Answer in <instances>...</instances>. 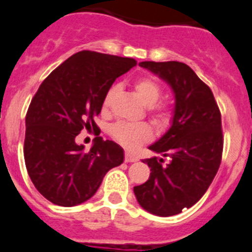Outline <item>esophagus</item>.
<instances>
[{"instance_id":"34e87169","label":"esophagus","mask_w":252,"mask_h":252,"mask_svg":"<svg viewBox=\"0 0 252 252\" xmlns=\"http://www.w3.org/2000/svg\"><path fill=\"white\" fill-rule=\"evenodd\" d=\"M124 161H126V162H134V161H137V158H136V156L130 155V154H128V152H126V155H124Z\"/></svg>"}]
</instances>
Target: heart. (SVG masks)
<instances>
[{"label":"heart","instance_id":"b5f03b06","mask_svg":"<svg viewBox=\"0 0 252 252\" xmlns=\"http://www.w3.org/2000/svg\"><path fill=\"white\" fill-rule=\"evenodd\" d=\"M134 88H136L137 94L141 97V100L147 105V106H152L158 102V100L161 96V88L158 84L156 80H154L150 77H142L138 78L134 83ZM116 92V87H111L106 92L105 97H103L102 106L103 109H107L111 103L114 94ZM158 116L161 118L162 116V107L158 106ZM113 136L115 137L116 141H119L124 147L128 150H134L138 147L141 143L146 142L151 138V129L149 126L146 124H129V123H116L113 126Z\"/></svg>","mask_w":252,"mask_h":252}]
</instances>
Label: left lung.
<instances>
[{"label":"left lung","instance_id":"8db88e82","mask_svg":"<svg viewBox=\"0 0 252 252\" xmlns=\"http://www.w3.org/2000/svg\"><path fill=\"white\" fill-rule=\"evenodd\" d=\"M145 67L169 84L174 94L172 124L151 151L162 158H145L150 178L133 188L138 204L158 217H172L193 206L208 191L223 152L221 116L214 94L188 65L178 61H142Z\"/></svg>","mask_w":252,"mask_h":252}]
</instances>
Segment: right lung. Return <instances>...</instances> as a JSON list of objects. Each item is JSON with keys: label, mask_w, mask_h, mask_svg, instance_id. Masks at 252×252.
<instances>
[{"label": "right lung", "mask_w": 252, "mask_h": 252, "mask_svg": "<svg viewBox=\"0 0 252 252\" xmlns=\"http://www.w3.org/2000/svg\"><path fill=\"white\" fill-rule=\"evenodd\" d=\"M136 60L80 51L58 66L38 88L25 116L24 158L38 192L59 206H75L97 192L110 169L124 161V150L96 137L88 152L75 142L96 126L94 116L115 79Z\"/></svg>", "instance_id": "add662e5"}]
</instances>
